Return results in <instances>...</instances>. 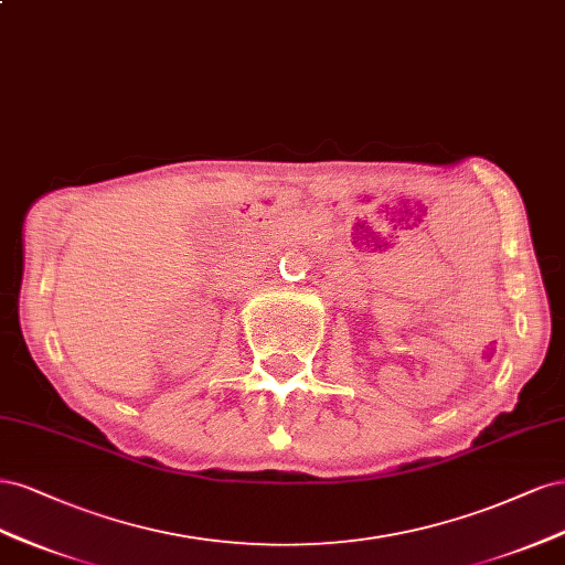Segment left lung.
Segmentation results:
<instances>
[{
    "label": "left lung",
    "mask_w": 565,
    "mask_h": 565,
    "mask_svg": "<svg viewBox=\"0 0 565 565\" xmlns=\"http://www.w3.org/2000/svg\"><path fill=\"white\" fill-rule=\"evenodd\" d=\"M477 253H481V250H477Z\"/></svg>",
    "instance_id": "8db88e82"
}]
</instances>
